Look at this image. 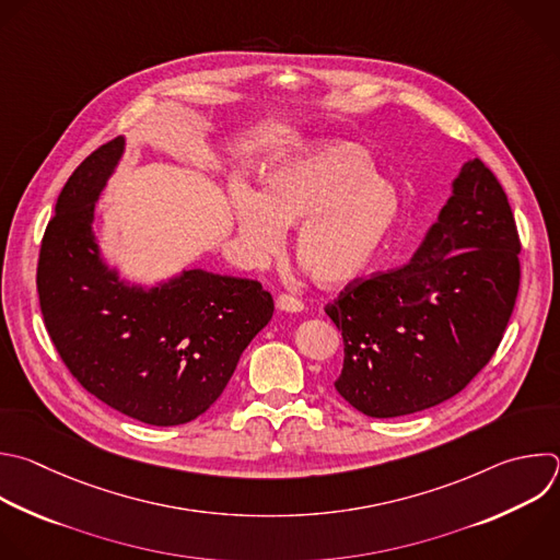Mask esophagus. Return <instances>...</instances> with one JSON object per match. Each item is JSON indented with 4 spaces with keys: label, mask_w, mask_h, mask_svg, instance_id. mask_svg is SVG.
<instances>
[{
    "label": "esophagus",
    "mask_w": 560,
    "mask_h": 560,
    "mask_svg": "<svg viewBox=\"0 0 560 560\" xmlns=\"http://www.w3.org/2000/svg\"><path fill=\"white\" fill-rule=\"evenodd\" d=\"M277 307L283 312H301L303 310V301L292 296V294H279L277 296Z\"/></svg>",
    "instance_id": "1"
}]
</instances>
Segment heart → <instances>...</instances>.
Segmentation results:
<instances>
[{
	"label": "heart",
	"instance_id": "b5f03b06",
	"mask_svg": "<svg viewBox=\"0 0 560 560\" xmlns=\"http://www.w3.org/2000/svg\"><path fill=\"white\" fill-rule=\"evenodd\" d=\"M233 215L255 257L275 253L285 226L299 221L294 253L301 266L318 285L336 288L383 253L400 222V196L376 175L362 144L342 140L270 168L264 194L237 186Z\"/></svg>",
	"mask_w": 560,
	"mask_h": 560
}]
</instances>
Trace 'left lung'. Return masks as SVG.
I'll return each mask as SVG.
<instances>
[{"label":"left lung","mask_w":560,"mask_h":560,"mask_svg":"<svg viewBox=\"0 0 560 560\" xmlns=\"http://www.w3.org/2000/svg\"><path fill=\"white\" fill-rule=\"evenodd\" d=\"M521 242L503 186L468 160L416 257L349 281L325 305L342 336L336 392L398 418L459 394L494 355L518 294Z\"/></svg>","instance_id":"8db88e82"}]
</instances>
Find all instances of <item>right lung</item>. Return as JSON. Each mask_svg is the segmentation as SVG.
<instances>
[{
	"instance_id": "obj_1",
	"label": "right lung",
	"mask_w": 560,
	"mask_h": 560,
	"mask_svg": "<svg viewBox=\"0 0 560 560\" xmlns=\"http://www.w3.org/2000/svg\"><path fill=\"white\" fill-rule=\"evenodd\" d=\"M122 149V136L101 144L66 182L42 240L39 305L85 392L144 424L175 427L222 396L275 301L259 281L205 270L149 292L118 281L98 257L92 222Z\"/></svg>"
}]
</instances>
